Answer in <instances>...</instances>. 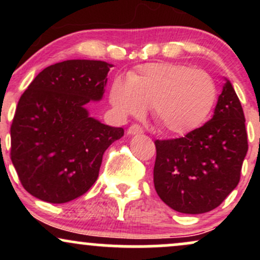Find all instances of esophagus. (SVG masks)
I'll list each match as a JSON object with an SVG mask.
<instances>
[{"label":"esophagus","instance_id":"1","mask_svg":"<svg viewBox=\"0 0 260 260\" xmlns=\"http://www.w3.org/2000/svg\"><path fill=\"white\" fill-rule=\"evenodd\" d=\"M127 133L129 136H136V134H142L143 133V128L138 126V124H132L129 128L127 129Z\"/></svg>","mask_w":260,"mask_h":260}]
</instances>
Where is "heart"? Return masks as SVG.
<instances>
[{"label": "heart", "mask_w": 260, "mask_h": 260, "mask_svg": "<svg viewBox=\"0 0 260 260\" xmlns=\"http://www.w3.org/2000/svg\"><path fill=\"white\" fill-rule=\"evenodd\" d=\"M113 112L120 118L142 115L150 104L151 116L172 136H186L207 122L217 99L210 74L184 64L157 62L139 66L116 77L109 91Z\"/></svg>", "instance_id": "obj_1"}]
</instances>
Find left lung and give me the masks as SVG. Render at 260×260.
Instances as JSON below:
<instances>
[{
  "label": "left lung",
  "mask_w": 260,
  "mask_h": 260,
  "mask_svg": "<svg viewBox=\"0 0 260 260\" xmlns=\"http://www.w3.org/2000/svg\"><path fill=\"white\" fill-rule=\"evenodd\" d=\"M240 99L225 78L210 121L182 138L155 140L154 186L161 201L183 214L219 207L240 182L247 150Z\"/></svg>",
  "instance_id": "left-lung-1"
}]
</instances>
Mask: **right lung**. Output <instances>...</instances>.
<instances>
[{"instance_id": "obj_1", "label": "right lung", "mask_w": 260, "mask_h": 260, "mask_svg": "<svg viewBox=\"0 0 260 260\" xmlns=\"http://www.w3.org/2000/svg\"><path fill=\"white\" fill-rule=\"evenodd\" d=\"M112 64L68 59L41 71L23 92L11 126V160L26 192L62 204L88 192L105 150L123 128L101 123L88 104L103 99Z\"/></svg>"}]
</instances>
